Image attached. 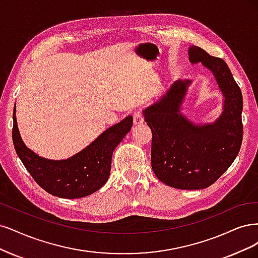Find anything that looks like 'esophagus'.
I'll return each instance as SVG.
<instances>
[{"label": "esophagus", "mask_w": 258, "mask_h": 258, "mask_svg": "<svg viewBox=\"0 0 258 258\" xmlns=\"http://www.w3.org/2000/svg\"><path fill=\"white\" fill-rule=\"evenodd\" d=\"M133 119H134L135 124L144 123V118H143V115H141V112L139 110L134 111V114H133Z\"/></svg>", "instance_id": "34e87169"}]
</instances>
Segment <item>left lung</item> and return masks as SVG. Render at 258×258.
Here are the masks:
<instances>
[{"mask_svg":"<svg viewBox=\"0 0 258 258\" xmlns=\"http://www.w3.org/2000/svg\"><path fill=\"white\" fill-rule=\"evenodd\" d=\"M192 64L210 70L224 96L223 112L211 124L189 121L180 112L190 80H177L144 110L152 132L151 165L163 183L180 189L213 184L237 157L242 143V93L225 61L197 46L188 48Z\"/></svg>","mask_w":258,"mask_h":258,"instance_id":"left-lung-1","label":"left lung"}]
</instances>
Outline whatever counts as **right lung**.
<instances>
[{
	"label": "right lung",
	"mask_w": 258,
	"mask_h": 258,
	"mask_svg": "<svg viewBox=\"0 0 258 258\" xmlns=\"http://www.w3.org/2000/svg\"><path fill=\"white\" fill-rule=\"evenodd\" d=\"M13 119L14 147L24 167L46 192L69 199L91 195L106 183L110 174L113 150L133 125V117L127 115L103 132L84 150L68 160L54 161L37 155L24 145L17 125L16 108Z\"/></svg>",
	"instance_id": "obj_1"
}]
</instances>
